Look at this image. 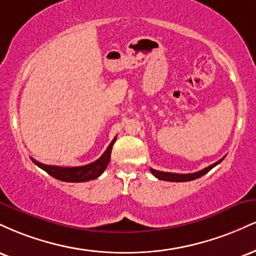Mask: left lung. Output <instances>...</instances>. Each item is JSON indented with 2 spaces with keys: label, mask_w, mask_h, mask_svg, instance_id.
Segmentation results:
<instances>
[{
  "label": "left lung",
  "mask_w": 256,
  "mask_h": 256,
  "mask_svg": "<svg viewBox=\"0 0 256 256\" xmlns=\"http://www.w3.org/2000/svg\"><path fill=\"white\" fill-rule=\"evenodd\" d=\"M224 160V158H220L219 161L214 162L213 165L206 167V168L201 170V171L195 172V173H186V174H180V173H171V172H161V171H156V170L150 168V172L152 173V176H155L158 179L160 180H167V182H189V180H194V179H198L202 176H204L206 173H208L213 167H216L218 164L222 162Z\"/></svg>",
  "instance_id": "left-lung-1"
}]
</instances>
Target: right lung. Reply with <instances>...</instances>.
I'll return each instance as SVG.
<instances>
[{
	"label": "right lung",
	"mask_w": 256,
	"mask_h": 256,
	"mask_svg": "<svg viewBox=\"0 0 256 256\" xmlns=\"http://www.w3.org/2000/svg\"><path fill=\"white\" fill-rule=\"evenodd\" d=\"M116 137L113 138L110 144L106 149V152L101 155V158H98L94 162L88 164L84 166L78 167H61V166H52V165H44V164L38 162L34 158H31L40 168L46 171L52 177L58 179L62 182H68V183H82V182H89L92 179H96L104 173L107 168L108 164L110 160V152L113 148L114 142H116Z\"/></svg>",
	"instance_id": "obj_1"
}]
</instances>
